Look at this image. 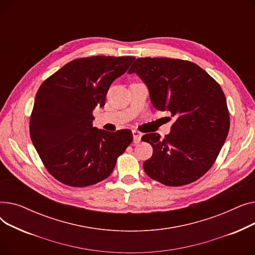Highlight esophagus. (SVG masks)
<instances>
[{
	"label": "esophagus",
	"instance_id": "esophagus-1",
	"mask_svg": "<svg viewBox=\"0 0 255 255\" xmlns=\"http://www.w3.org/2000/svg\"><path fill=\"white\" fill-rule=\"evenodd\" d=\"M132 133H133V141H134L135 143H138L140 141V139H141V135L142 134L137 130H133Z\"/></svg>",
	"mask_w": 255,
	"mask_h": 255
}]
</instances>
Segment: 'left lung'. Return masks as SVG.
<instances>
[{
    "instance_id": "1",
    "label": "left lung",
    "mask_w": 255,
    "mask_h": 255,
    "mask_svg": "<svg viewBox=\"0 0 255 255\" xmlns=\"http://www.w3.org/2000/svg\"><path fill=\"white\" fill-rule=\"evenodd\" d=\"M128 73H136L145 84L156 110L176 118L163 139L155 132L141 137L154 150L143 162L146 175L166 186H183L203 177L230 130L220 86L198 65L178 59L139 58Z\"/></svg>"
}]
</instances>
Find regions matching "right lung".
I'll use <instances>...</instances> for the list:
<instances>
[{
  "label": "right lung",
  "instance_id": "add662e5",
  "mask_svg": "<svg viewBox=\"0 0 255 255\" xmlns=\"http://www.w3.org/2000/svg\"><path fill=\"white\" fill-rule=\"evenodd\" d=\"M134 57L96 56L64 65L40 86L30 120V135L50 175L71 187L101 182L133 139L129 129L93 127V111L104 106L107 91Z\"/></svg>",
  "mask_w": 255,
  "mask_h": 255
}]
</instances>
